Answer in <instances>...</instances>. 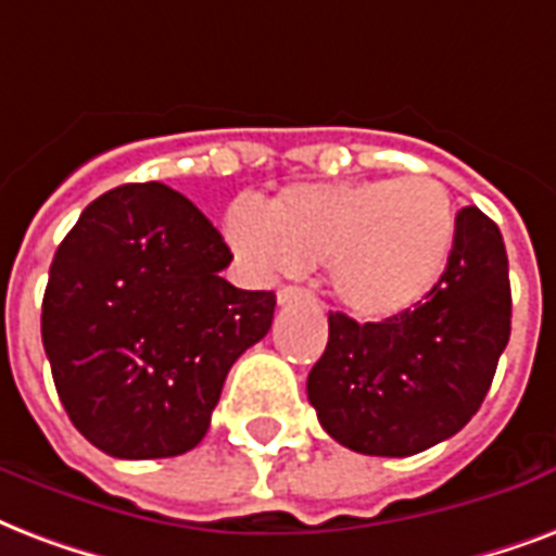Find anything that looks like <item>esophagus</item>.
I'll return each mask as SVG.
<instances>
[{
	"label": "esophagus",
	"instance_id": "34e87169",
	"mask_svg": "<svg viewBox=\"0 0 556 556\" xmlns=\"http://www.w3.org/2000/svg\"><path fill=\"white\" fill-rule=\"evenodd\" d=\"M308 291L306 288H300V286H282L279 288V306H291V303H303V300H308Z\"/></svg>",
	"mask_w": 556,
	"mask_h": 556
}]
</instances>
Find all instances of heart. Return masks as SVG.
<instances>
[{"instance_id": "1", "label": "heart", "mask_w": 556, "mask_h": 556, "mask_svg": "<svg viewBox=\"0 0 556 556\" xmlns=\"http://www.w3.org/2000/svg\"><path fill=\"white\" fill-rule=\"evenodd\" d=\"M457 215L446 184L400 180L288 186L262 215H227V239L262 274L329 262V286L355 317L384 320L419 306L446 274Z\"/></svg>"}]
</instances>
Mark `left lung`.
<instances>
[{"mask_svg": "<svg viewBox=\"0 0 556 556\" xmlns=\"http://www.w3.org/2000/svg\"><path fill=\"white\" fill-rule=\"evenodd\" d=\"M507 338L502 232L478 206H464L446 274L417 308L379 324L329 315V341L306 381L308 402L341 446L417 455L476 417Z\"/></svg>", "mask_w": 556, "mask_h": 556, "instance_id": "1", "label": "left lung"}]
</instances>
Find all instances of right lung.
I'll use <instances>...</instances> for the list:
<instances>
[{
  "instance_id": "obj_1",
  "label": "right lung",
  "mask_w": 556,
  "mask_h": 556,
  "mask_svg": "<svg viewBox=\"0 0 556 556\" xmlns=\"http://www.w3.org/2000/svg\"><path fill=\"white\" fill-rule=\"evenodd\" d=\"M210 218L163 184L110 189L49 268L42 346L72 426L125 460L175 457L210 429L224 379L274 320V291L230 286Z\"/></svg>"
}]
</instances>
